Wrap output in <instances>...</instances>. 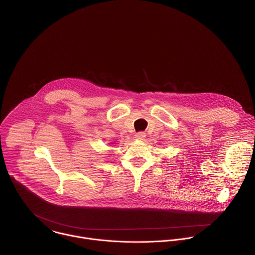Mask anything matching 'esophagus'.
Instances as JSON below:
<instances>
[{
	"label": "esophagus",
	"instance_id": "1",
	"mask_svg": "<svg viewBox=\"0 0 255 255\" xmlns=\"http://www.w3.org/2000/svg\"><path fill=\"white\" fill-rule=\"evenodd\" d=\"M146 137V133L145 132H138L135 134V138L138 140H143Z\"/></svg>",
	"mask_w": 255,
	"mask_h": 255
}]
</instances>
